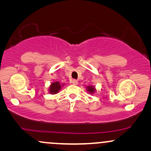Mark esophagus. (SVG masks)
<instances>
[{
  "mask_svg": "<svg viewBox=\"0 0 151 151\" xmlns=\"http://www.w3.org/2000/svg\"><path fill=\"white\" fill-rule=\"evenodd\" d=\"M71 83H72V84H74V85H77L78 84V81L76 80V79H73V80H72V81H71Z\"/></svg>",
  "mask_w": 151,
  "mask_h": 151,
  "instance_id": "1",
  "label": "esophagus"
}]
</instances>
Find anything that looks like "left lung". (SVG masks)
I'll use <instances>...</instances> for the list:
<instances>
[{"mask_svg":"<svg viewBox=\"0 0 151 151\" xmlns=\"http://www.w3.org/2000/svg\"><path fill=\"white\" fill-rule=\"evenodd\" d=\"M87 91H89L90 93H93V91H95V89H94V87H93V86H88Z\"/></svg>","mask_w":151,"mask_h":151,"instance_id":"1","label":"left lung"}]
</instances>
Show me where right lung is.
Here are the masks:
<instances>
[{
	"label": "right lung",
	"mask_w": 151,
	"mask_h": 151,
	"mask_svg": "<svg viewBox=\"0 0 151 151\" xmlns=\"http://www.w3.org/2000/svg\"><path fill=\"white\" fill-rule=\"evenodd\" d=\"M60 89H61V84L58 81L52 83L50 87V91L51 93H57Z\"/></svg>",
	"instance_id": "1"
}]
</instances>
